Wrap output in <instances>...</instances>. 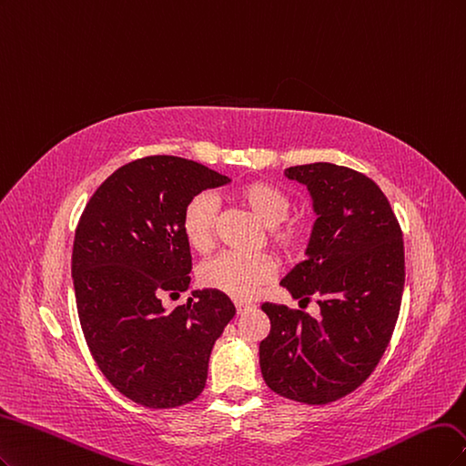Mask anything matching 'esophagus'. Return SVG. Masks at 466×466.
Instances as JSON below:
<instances>
[{
  "mask_svg": "<svg viewBox=\"0 0 466 466\" xmlns=\"http://www.w3.org/2000/svg\"><path fill=\"white\" fill-rule=\"evenodd\" d=\"M251 308H253L251 302H242V299H238V302H236V311L238 313H244V311H248Z\"/></svg>",
  "mask_w": 466,
  "mask_h": 466,
  "instance_id": "1",
  "label": "esophagus"
}]
</instances>
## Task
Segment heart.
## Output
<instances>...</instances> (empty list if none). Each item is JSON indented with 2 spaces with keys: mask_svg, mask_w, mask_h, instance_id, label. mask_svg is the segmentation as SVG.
I'll list each match as a JSON object with an SVG mask.
<instances>
[{
  "mask_svg": "<svg viewBox=\"0 0 466 466\" xmlns=\"http://www.w3.org/2000/svg\"><path fill=\"white\" fill-rule=\"evenodd\" d=\"M236 199L267 227L268 242L280 253L296 255L308 244L309 230L304 222L287 220L290 198L273 184L253 179L236 189ZM218 224V205L211 193H198L184 208L182 230L187 244L199 253L213 248ZM277 265L268 255H242L227 251L199 268V282L205 289L236 299L251 298L261 284L273 280Z\"/></svg>",
  "mask_w": 466,
  "mask_h": 466,
  "instance_id": "heart-1",
  "label": "heart"
}]
</instances>
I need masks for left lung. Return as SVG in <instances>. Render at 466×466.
Masks as SVG:
<instances>
[{"instance_id":"8db88e82","label":"left lung","mask_w":466,"mask_h":466,"mask_svg":"<svg viewBox=\"0 0 466 466\" xmlns=\"http://www.w3.org/2000/svg\"><path fill=\"white\" fill-rule=\"evenodd\" d=\"M308 187L315 222L306 261L280 280L292 298L318 296L319 318L265 302L271 331L259 344L265 383L280 397L327 404L362 385L391 340L404 289V246L383 191L331 162L290 167Z\"/></svg>"}]
</instances>
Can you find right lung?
Listing matches in <instances>:
<instances>
[{"label":"right lung","instance_id":"1","mask_svg":"<svg viewBox=\"0 0 466 466\" xmlns=\"http://www.w3.org/2000/svg\"><path fill=\"white\" fill-rule=\"evenodd\" d=\"M228 182L179 157L133 160L104 179L75 230L71 277L88 350L104 378L141 407L198 399L215 342L236 313L211 289L193 290L172 311L160 299L191 282L186 205Z\"/></svg>","mask_w":466,"mask_h":466}]
</instances>
